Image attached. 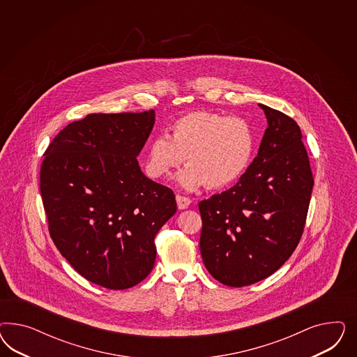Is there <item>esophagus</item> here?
Returning <instances> with one entry per match:
<instances>
[{
  "instance_id": "34e87169",
  "label": "esophagus",
  "mask_w": 357,
  "mask_h": 357,
  "mask_svg": "<svg viewBox=\"0 0 357 357\" xmlns=\"http://www.w3.org/2000/svg\"><path fill=\"white\" fill-rule=\"evenodd\" d=\"M175 199H176V204H178L179 209H187L191 204V199L182 196V195H176Z\"/></svg>"
}]
</instances>
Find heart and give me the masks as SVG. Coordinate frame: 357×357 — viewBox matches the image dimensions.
I'll return each mask as SVG.
<instances>
[{"mask_svg": "<svg viewBox=\"0 0 357 357\" xmlns=\"http://www.w3.org/2000/svg\"><path fill=\"white\" fill-rule=\"evenodd\" d=\"M254 149L255 135L246 120L195 111L174 121L170 137L158 135L149 141L145 172L165 179L184 160L188 166L176 176L182 188H225L248 170Z\"/></svg>", "mask_w": 357, "mask_h": 357, "instance_id": "1", "label": "heart"}]
</instances>
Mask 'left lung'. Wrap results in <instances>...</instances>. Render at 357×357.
I'll return each mask as SVG.
<instances>
[{
  "mask_svg": "<svg viewBox=\"0 0 357 357\" xmlns=\"http://www.w3.org/2000/svg\"><path fill=\"white\" fill-rule=\"evenodd\" d=\"M267 130L237 184L199 203L200 252L208 272L227 287L263 280L297 248L314 179L297 123L259 105Z\"/></svg>",
  "mask_w": 357,
  "mask_h": 357,
  "instance_id": "1",
  "label": "left lung"
}]
</instances>
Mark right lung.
Returning <instances> with one entry per match:
<instances>
[{
  "instance_id": "obj_1",
  "label": "right lung",
  "mask_w": 357,
  "mask_h": 357,
  "mask_svg": "<svg viewBox=\"0 0 357 357\" xmlns=\"http://www.w3.org/2000/svg\"><path fill=\"white\" fill-rule=\"evenodd\" d=\"M155 112L90 114L50 144L40 192L50 234L75 270L127 289L153 270L154 237L176 212L173 191L141 172L137 155Z\"/></svg>"
}]
</instances>
